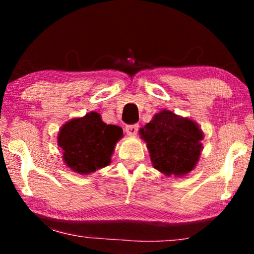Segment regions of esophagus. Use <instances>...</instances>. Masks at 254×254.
<instances>
[{"instance_id": "obj_1", "label": "esophagus", "mask_w": 254, "mask_h": 254, "mask_svg": "<svg viewBox=\"0 0 254 254\" xmlns=\"http://www.w3.org/2000/svg\"><path fill=\"white\" fill-rule=\"evenodd\" d=\"M137 131H139V124H130L126 127V132L128 135H136Z\"/></svg>"}]
</instances>
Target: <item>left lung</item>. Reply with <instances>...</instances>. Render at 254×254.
Returning <instances> with one entry per match:
<instances>
[{
	"mask_svg": "<svg viewBox=\"0 0 254 254\" xmlns=\"http://www.w3.org/2000/svg\"><path fill=\"white\" fill-rule=\"evenodd\" d=\"M152 165L167 176H183L194 169L201 151L203 133L189 119L161 111L140 130Z\"/></svg>",
	"mask_w": 254,
	"mask_h": 254,
	"instance_id": "left-lung-1",
	"label": "left lung"
}]
</instances>
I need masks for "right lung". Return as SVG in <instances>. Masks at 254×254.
Returning <instances> with one entry per match:
<instances>
[{"label":"right lung","mask_w":254,"mask_h":254,"mask_svg":"<svg viewBox=\"0 0 254 254\" xmlns=\"http://www.w3.org/2000/svg\"><path fill=\"white\" fill-rule=\"evenodd\" d=\"M122 134L121 127L104 123L100 114L92 112L65 124L59 132L58 145L71 170L89 174L109 165Z\"/></svg>","instance_id":"right-lung-1"}]
</instances>
